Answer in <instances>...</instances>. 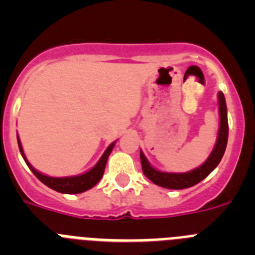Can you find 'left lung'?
Wrapping results in <instances>:
<instances>
[{
    "instance_id": "1",
    "label": "left lung",
    "mask_w": 255,
    "mask_h": 255,
    "mask_svg": "<svg viewBox=\"0 0 255 255\" xmlns=\"http://www.w3.org/2000/svg\"><path fill=\"white\" fill-rule=\"evenodd\" d=\"M218 106H220V130H218V138L215 148L212 150L211 155L208 157L200 167L185 173H173V172H162L155 170L149 164L147 158L144 157L143 152L140 150V162L143 173L155 185H159L166 189H186L190 186L197 185L203 179H206L212 171L217 167L224 153L226 150L227 139H229V121H227V107L225 96L222 92L218 93Z\"/></svg>"
}]
</instances>
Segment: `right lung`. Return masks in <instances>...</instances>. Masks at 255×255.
<instances>
[{
    "label": "right lung",
    "instance_id": "obj_1",
    "mask_svg": "<svg viewBox=\"0 0 255 255\" xmlns=\"http://www.w3.org/2000/svg\"><path fill=\"white\" fill-rule=\"evenodd\" d=\"M17 144H19V149L22 155V158L26 162V164H28V167L31 170V172L34 173L35 176H37L40 181L43 182L44 185L53 189V190L58 191V193H64V194H79V193H83V191H87L89 190V189L93 188L97 182L102 179L103 172H105L106 163H107L108 155L112 152L115 145V143H112L111 145L106 149V152L103 153V155L101 157L98 163H97L92 170L88 171V172L83 173V175H79V176L51 177L47 176V175H43V173H40L39 171H37L35 168L31 167V164L26 161V157L25 154H24V150H22L19 136H17Z\"/></svg>",
    "mask_w": 255,
    "mask_h": 255
}]
</instances>
